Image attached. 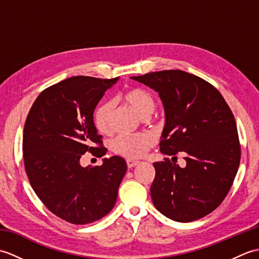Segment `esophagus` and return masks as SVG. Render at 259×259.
<instances>
[{"label": "esophagus", "mask_w": 259, "mask_h": 259, "mask_svg": "<svg viewBox=\"0 0 259 259\" xmlns=\"http://www.w3.org/2000/svg\"><path fill=\"white\" fill-rule=\"evenodd\" d=\"M137 164H139L138 160H134V159H128L126 160V166H128V168H134Z\"/></svg>", "instance_id": "obj_1"}]
</instances>
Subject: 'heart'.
<instances>
[{"mask_svg": "<svg viewBox=\"0 0 259 259\" xmlns=\"http://www.w3.org/2000/svg\"><path fill=\"white\" fill-rule=\"evenodd\" d=\"M122 100L139 115L141 119H149L156 110V101L149 92L139 88L126 90L122 95ZM113 104L109 101L98 104L93 111V123L101 134L110 131ZM155 144L150 135L139 134L134 136H119L112 141V149L115 153L129 159H137L145 155Z\"/></svg>", "mask_w": 259, "mask_h": 259, "instance_id": "1", "label": "heart"}]
</instances>
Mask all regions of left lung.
I'll return each instance as SVG.
<instances>
[{"label": "left lung", "mask_w": 259, "mask_h": 259, "mask_svg": "<svg viewBox=\"0 0 259 259\" xmlns=\"http://www.w3.org/2000/svg\"><path fill=\"white\" fill-rule=\"evenodd\" d=\"M131 79L160 97L166 123L160 151L171 156L153 163L152 202L175 222L189 223L214 210L237 174L240 145L232 110L216 88L181 70H164ZM183 153L186 166L179 167Z\"/></svg>", "instance_id": "obj_1"}]
</instances>
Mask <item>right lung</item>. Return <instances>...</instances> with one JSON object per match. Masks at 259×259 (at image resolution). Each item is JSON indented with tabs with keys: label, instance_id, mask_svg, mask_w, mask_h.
Wrapping results in <instances>:
<instances>
[{
	"label": "right lung",
	"instance_id": "1",
	"mask_svg": "<svg viewBox=\"0 0 259 259\" xmlns=\"http://www.w3.org/2000/svg\"><path fill=\"white\" fill-rule=\"evenodd\" d=\"M119 78L72 76L43 90L23 130L24 167L33 190L56 216L85 225L106 216L117 201L126 171L123 158H104L101 166L82 167L85 152L107 149L93 123V111Z\"/></svg>",
	"mask_w": 259,
	"mask_h": 259
}]
</instances>
